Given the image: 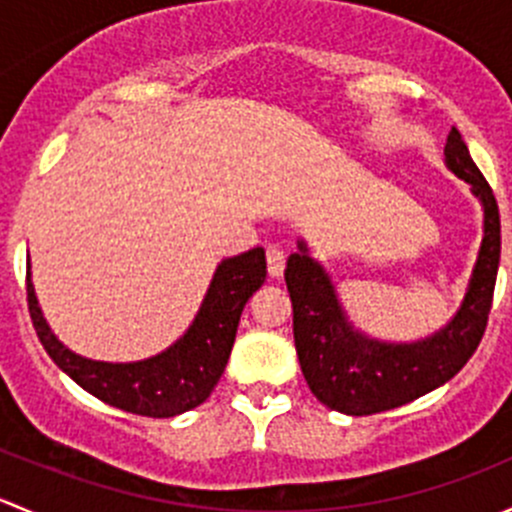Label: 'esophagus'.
<instances>
[{"mask_svg":"<svg viewBox=\"0 0 512 512\" xmlns=\"http://www.w3.org/2000/svg\"><path fill=\"white\" fill-rule=\"evenodd\" d=\"M267 272H270V277H282V272H285V252L280 250V247H267Z\"/></svg>","mask_w":512,"mask_h":512,"instance_id":"1","label":"esophagus"}]
</instances>
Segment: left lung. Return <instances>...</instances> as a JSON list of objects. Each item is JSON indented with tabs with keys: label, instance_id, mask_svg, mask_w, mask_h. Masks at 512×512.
Masks as SVG:
<instances>
[{
	"label": "left lung",
	"instance_id": "obj_1",
	"mask_svg": "<svg viewBox=\"0 0 512 512\" xmlns=\"http://www.w3.org/2000/svg\"><path fill=\"white\" fill-rule=\"evenodd\" d=\"M443 156L458 178L471 183L485 218L466 297L441 332L411 344L369 339L349 322L332 280L309 257L307 245L299 240V252L289 255L285 282L292 299L294 347L309 389L327 409L371 416L409 404L453 379L483 339L500 262L498 203L456 126L448 133Z\"/></svg>",
	"mask_w": 512,
	"mask_h": 512
}]
</instances>
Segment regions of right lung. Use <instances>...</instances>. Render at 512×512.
<instances>
[{
	"instance_id": "1",
	"label": "right lung",
	"mask_w": 512,
	"mask_h": 512,
	"mask_svg": "<svg viewBox=\"0 0 512 512\" xmlns=\"http://www.w3.org/2000/svg\"><path fill=\"white\" fill-rule=\"evenodd\" d=\"M265 275L267 262L262 247L220 262L188 332L163 354L133 364L91 361L66 349L51 334L29 275L27 302L36 337L44 344L46 354L81 389L128 414L170 418L195 409L213 394L230 359L242 309L262 287Z\"/></svg>"
}]
</instances>
